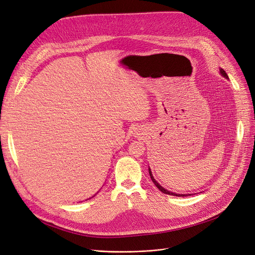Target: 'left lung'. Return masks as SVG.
<instances>
[{
    "mask_svg": "<svg viewBox=\"0 0 255 255\" xmlns=\"http://www.w3.org/2000/svg\"><path fill=\"white\" fill-rule=\"evenodd\" d=\"M219 73H221V75H222V76H224L226 79H228V75L226 74V72L224 71L223 68H219ZM148 173H150L151 179H152V181L154 182L155 186H156L158 189H159V190H160L162 193H164V194H168V195H173V196H178V197H182V196H188V195H192V194H178V193H174V192L168 191V190H166V189H164L163 187H161L160 184L156 181V179L154 178L153 174H152V171H151V169H150V168H148Z\"/></svg>",
    "mask_w": 255,
    "mask_h": 255,
    "instance_id": "8db88e82",
    "label": "left lung"
}]
</instances>
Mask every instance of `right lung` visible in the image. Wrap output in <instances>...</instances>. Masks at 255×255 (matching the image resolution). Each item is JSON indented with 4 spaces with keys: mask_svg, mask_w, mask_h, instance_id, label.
I'll return each instance as SVG.
<instances>
[{
    "mask_svg": "<svg viewBox=\"0 0 255 255\" xmlns=\"http://www.w3.org/2000/svg\"><path fill=\"white\" fill-rule=\"evenodd\" d=\"M96 194H97V193H96ZM96 194H95V195H96ZM95 195H94V196H95ZM94 196H93V197H94ZM91 198H92V197H91Z\"/></svg>",
    "mask_w": 255,
    "mask_h": 255,
    "instance_id": "add662e5",
    "label": "right lung"
}]
</instances>
